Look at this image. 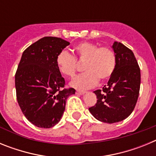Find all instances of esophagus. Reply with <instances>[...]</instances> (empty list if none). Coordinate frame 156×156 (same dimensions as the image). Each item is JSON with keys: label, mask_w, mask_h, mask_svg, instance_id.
Masks as SVG:
<instances>
[{"label": "esophagus", "mask_w": 156, "mask_h": 156, "mask_svg": "<svg viewBox=\"0 0 156 156\" xmlns=\"http://www.w3.org/2000/svg\"><path fill=\"white\" fill-rule=\"evenodd\" d=\"M85 93H86V92L83 91V90H76V94H78L83 95V94H84Z\"/></svg>", "instance_id": "esophagus-1"}]
</instances>
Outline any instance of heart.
<instances>
[{"instance_id":"heart-1","label":"heart","mask_w":156,"mask_h":156,"mask_svg":"<svg viewBox=\"0 0 156 156\" xmlns=\"http://www.w3.org/2000/svg\"><path fill=\"white\" fill-rule=\"evenodd\" d=\"M73 51L77 58L86 60L83 66L86 72L72 80V87L80 90L93 87L98 80H106L113 73L116 66V56L109 47H100L94 43L84 41L76 45ZM56 64L59 71L65 76H75L76 59L67 51H63L58 55Z\"/></svg>"}]
</instances>
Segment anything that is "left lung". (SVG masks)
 I'll return each instance as SVG.
<instances>
[{
	"instance_id": "left-lung-1",
	"label": "left lung",
	"mask_w": 156,
	"mask_h": 156,
	"mask_svg": "<svg viewBox=\"0 0 156 156\" xmlns=\"http://www.w3.org/2000/svg\"><path fill=\"white\" fill-rule=\"evenodd\" d=\"M116 66L108 84L94 93L97 103L89 111L98 120L113 123L127 118L133 111L138 98L140 70L133 51L122 43L112 45Z\"/></svg>"
}]
</instances>
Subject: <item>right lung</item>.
<instances>
[{
  "label": "right lung",
  "mask_w": 156,
  "mask_h": 156,
  "mask_svg": "<svg viewBox=\"0 0 156 156\" xmlns=\"http://www.w3.org/2000/svg\"><path fill=\"white\" fill-rule=\"evenodd\" d=\"M69 42L43 37L23 51L15 77L16 98L23 113L36 126L53 127L60 121L73 88H64L57 56Z\"/></svg>",
  "instance_id": "right-lung-1"
}]
</instances>
